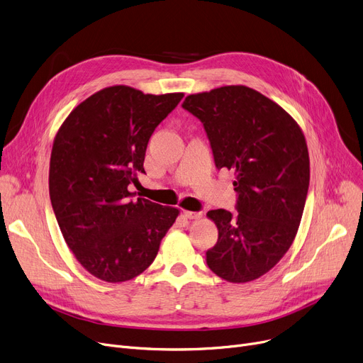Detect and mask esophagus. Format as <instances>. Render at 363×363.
<instances>
[{
	"instance_id": "esophagus-1",
	"label": "esophagus",
	"mask_w": 363,
	"mask_h": 363,
	"mask_svg": "<svg viewBox=\"0 0 363 363\" xmlns=\"http://www.w3.org/2000/svg\"><path fill=\"white\" fill-rule=\"evenodd\" d=\"M184 215H185V218H188V219H201V218H203V213H201V212L184 211Z\"/></svg>"
}]
</instances>
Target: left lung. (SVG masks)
Instances as JSON below:
<instances>
[{
    "instance_id": "obj_1",
    "label": "left lung",
    "mask_w": 363,
    "mask_h": 363,
    "mask_svg": "<svg viewBox=\"0 0 363 363\" xmlns=\"http://www.w3.org/2000/svg\"><path fill=\"white\" fill-rule=\"evenodd\" d=\"M182 107L203 122L216 167L235 174L238 215L207 212L219 233L208 268L228 282L255 281L297 235L311 178L306 138L291 114L244 85L191 94Z\"/></svg>"
}]
</instances>
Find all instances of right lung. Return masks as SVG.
<instances>
[{"instance_id": "obj_1", "label": "right lung", "mask_w": 363, "mask_h": 363, "mask_svg": "<svg viewBox=\"0 0 363 363\" xmlns=\"http://www.w3.org/2000/svg\"><path fill=\"white\" fill-rule=\"evenodd\" d=\"M184 92L144 94L113 85L76 106L57 130L50 159V199L69 249L84 268L119 284L143 274L179 208L128 189L144 172L151 133Z\"/></svg>"}]
</instances>
